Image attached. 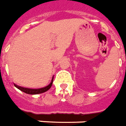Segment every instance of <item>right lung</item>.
<instances>
[{"mask_svg":"<svg viewBox=\"0 0 126 126\" xmlns=\"http://www.w3.org/2000/svg\"><path fill=\"white\" fill-rule=\"evenodd\" d=\"M53 81V76L49 84L47 86H46V87L39 88V89H29V88H26V87H20V86H18V85H17L16 84H14V85H15L17 89H19V90H21L22 92H24V93L28 94H41L43 93V92H47V90H49L51 88V85H52Z\"/></svg>","mask_w":126,"mask_h":126,"instance_id":"obj_1","label":"right lung"}]
</instances>
